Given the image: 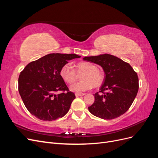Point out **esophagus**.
Segmentation results:
<instances>
[{"label": "esophagus", "instance_id": "34e87169", "mask_svg": "<svg viewBox=\"0 0 158 158\" xmlns=\"http://www.w3.org/2000/svg\"><path fill=\"white\" fill-rule=\"evenodd\" d=\"M85 95V94H79V93H76L75 94V95H76V98L81 96V95Z\"/></svg>", "mask_w": 158, "mask_h": 158}]
</instances>
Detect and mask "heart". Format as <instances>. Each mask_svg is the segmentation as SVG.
<instances>
[{
    "label": "heart",
    "instance_id": "1",
    "mask_svg": "<svg viewBox=\"0 0 158 158\" xmlns=\"http://www.w3.org/2000/svg\"><path fill=\"white\" fill-rule=\"evenodd\" d=\"M76 72L78 74L83 73L81 76L82 80L76 83L70 87V89L76 92H82L92 89L98 88L103 84L105 80V73L98 69L94 63L89 62H80L76 66ZM60 76L66 83L73 84L77 79V74L75 70L69 64H65L60 70Z\"/></svg>",
    "mask_w": 158,
    "mask_h": 158
}]
</instances>
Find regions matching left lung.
I'll list each match as a JSON object with an SVG mask.
<instances>
[{"instance_id":"obj_1","label":"left lung","mask_w":158,"mask_h":158,"mask_svg":"<svg viewBox=\"0 0 158 158\" xmlns=\"http://www.w3.org/2000/svg\"><path fill=\"white\" fill-rule=\"evenodd\" d=\"M84 60L103 68L105 80L89 112L101 118L111 120L122 115L130 108L139 88L137 73L128 63L109 54L85 56Z\"/></svg>"}]
</instances>
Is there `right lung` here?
Returning <instances> with one entry per match:
<instances>
[{
  "instance_id": "right-lung-1",
  "label": "right lung",
  "mask_w": 158,
  "mask_h": 158,
  "mask_svg": "<svg viewBox=\"0 0 158 158\" xmlns=\"http://www.w3.org/2000/svg\"><path fill=\"white\" fill-rule=\"evenodd\" d=\"M80 56L51 53L32 61L20 73L18 91L26 107L40 120L51 121L68 113L76 96L60 76L68 60ZM61 91L59 94L57 92Z\"/></svg>"
}]
</instances>
